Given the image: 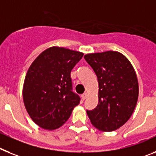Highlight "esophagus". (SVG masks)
Returning <instances> with one entry per match:
<instances>
[{
	"mask_svg": "<svg viewBox=\"0 0 156 156\" xmlns=\"http://www.w3.org/2000/svg\"><path fill=\"white\" fill-rule=\"evenodd\" d=\"M87 93H83V94L82 95V100H83V101H85V100H86V97H87Z\"/></svg>",
	"mask_w": 156,
	"mask_h": 156,
	"instance_id": "1",
	"label": "esophagus"
}]
</instances>
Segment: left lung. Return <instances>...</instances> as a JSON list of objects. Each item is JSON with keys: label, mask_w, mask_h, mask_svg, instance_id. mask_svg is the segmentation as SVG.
Masks as SVG:
<instances>
[{"label": "left lung", "mask_w": 156, "mask_h": 156, "mask_svg": "<svg viewBox=\"0 0 156 156\" xmlns=\"http://www.w3.org/2000/svg\"><path fill=\"white\" fill-rule=\"evenodd\" d=\"M85 59L98 79V104L87 111L92 125L111 132L128 121L136 105L139 93L135 70L123 54L115 51L86 54Z\"/></svg>", "instance_id": "obj_1"}]
</instances>
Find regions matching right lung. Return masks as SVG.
Returning <instances> with one entry per match:
<instances>
[{"instance_id":"obj_1","label":"right lung","mask_w":156,"mask_h":156,"mask_svg":"<svg viewBox=\"0 0 156 156\" xmlns=\"http://www.w3.org/2000/svg\"><path fill=\"white\" fill-rule=\"evenodd\" d=\"M84 53L53 46L42 52L26 74L23 98L38 126L53 130L67 121L80 97L72 92L70 72Z\"/></svg>"}]
</instances>
